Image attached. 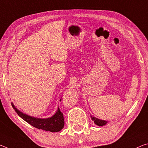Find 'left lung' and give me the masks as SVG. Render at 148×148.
Returning <instances> with one entry per match:
<instances>
[{
  "label": "left lung",
  "mask_w": 148,
  "mask_h": 148,
  "mask_svg": "<svg viewBox=\"0 0 148 148\" xmlns=\"http://www.w3.org/2000/svg\"><path fill=\"white\" fill-rule=\"evenodd\" d=\"M91 119L92 121L95 122V123L97 125H99V126H103V125H105L108 123V121H104V120L99 119L98 118H96V117H92V116H91Z\"/></svg>",
  "instance_id": "obj_1"
}]
</instances>
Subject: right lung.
I'll return each instance as SVG.
<instances>
[{"label":"right lung","instance_id":"right-lung-1","mask_svg":"<svg viewBox=\"0 0 148 148\" xmlns=\"http://www.w3.org/2000/svg\"><path fill=\"white\" fill-rule=\"evenodd\" d=\"M12 106L19 117H21L23 120L35 128L46 131L58 132L64 127V121L63 114L60 111L59 108L57 110L56 114L51 117L47 119H39L22 113L14 106L13 103H12Z\"/></svg>","mask_w":148,"mask_h":148}]
</instances>
